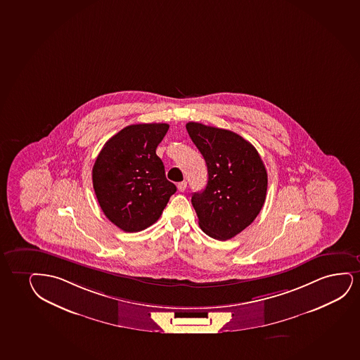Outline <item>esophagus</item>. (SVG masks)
<instances>
[{"label": "esophagus", "instance_id": "34e87169", "mask_svg": "<svg viewBox=\"0 0 360 360\" xmlns=\"http://www.w3.org/2000/svg\"><path fill=\"white\" fill-rule=\"evenodd\" d=\"M187 186V182L186 181H181L179 182L178 184V190L180 192H184L185 190H186Z\"/></svg>", "mask_w": 360, "mask_h": 360}]
</instances>
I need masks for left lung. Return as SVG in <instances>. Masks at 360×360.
<instances>
[{
  "mask_svg": "<svg viewBox=\"0 0 360 360\" xmlns=\"http://www.w3.org/2000/svg\"><path fill=\"white\" fill-rule=\"evenodd\" d=\"M186 129L208 169L207 186L191 198L200 228L215 240H230L253 223L264 205V163L236 132L195 122Z\"/></svg>",
  "mask_w": 360,
  "mask_h": 360,
  "instance_id": "obj_1",
  "label": "left lung"
}]
</instances>
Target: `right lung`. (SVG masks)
I'll list each match as a JSON object with an SVG mask.
<instances>
[{
  "label": "right lung",
  "mask_w": 360,
  "mask_h": 360,
  "mask_svg": "<svg viewBox=\"0 0 360 360\" xmlns=\"http://www.w3.org/2000/svg\"><path fill=\"white\" fill-rule=\"evenodd\" d=\"M169 125H129L105 142L92 168L96 197L105 217L125 232L142 231L163 213L176 186L155 155Z\"/></svg>",
  "instance_id": "1"
}]
</instances>
